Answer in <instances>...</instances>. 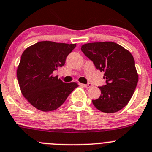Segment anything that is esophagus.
I'll list each match as a JSON object with an SVG mask.
<instances>
[{"label": "esophagus", "instance_id": "1", "mask_svg": "<svg viewBox=\"0 0 152 152\" xmlns=\"http://www.w3.org/2000/svg\"><path fill=\"white\" fill-rule=\"evenodd\" d=\"M83 85L85 87H86V88H90V87H92L91 83H88V84H87V85Z\"/></svg>", "mask_w": 152, "mask_h": 152}]
</instances>
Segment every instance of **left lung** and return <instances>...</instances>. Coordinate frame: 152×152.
I'll list each match as a JSON object with an SVG mask.
<instances>
[{
  "label": "left lung",
  "mask_w": 152,
  "mask_h": 152,
  "mask_svg": "<svg viewBox=\"0 0 152 152\" xmlns=\"http://www.w3.org/2000/svg\"><path fill=\"white\" fill-rule=\"evenodd\" d=\"M81 50L97 70L104 72L106 85L99 87L101 96L92 101L93 105L106 113L123 109L131 99L138 82L131 53L113 42L85 44Z\"/></svg>",
  "instance_id": "1"
}]
</instances>
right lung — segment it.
Masks as SVG:
<instances>
[{"label": "right lung", "mask_w": 152, "mask_h": 152, "mask_svg": "<svg viewBox=\"0 0 152 152\" xmlns=\"http://www.w3.org/2000/svg\"><path fill=\"white\" fill-rule=\"evenodd\" d=\"M76 44L39 42L26 49L21 55L17 76L22 94L37 110L53 111L59 108L78 87L65 83L53 73L65 65Z\"/></svg>", "instance_id": "add662e5"}]
</instances>
